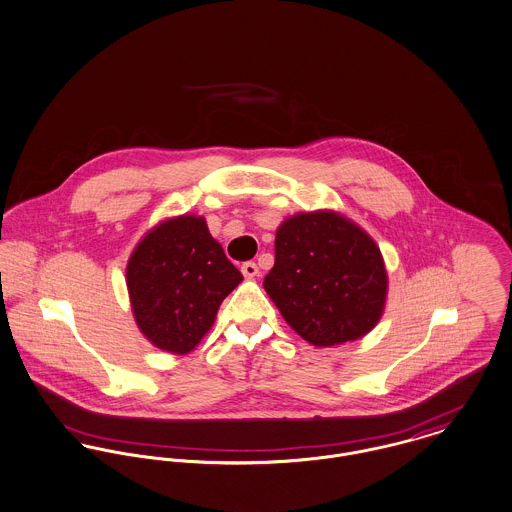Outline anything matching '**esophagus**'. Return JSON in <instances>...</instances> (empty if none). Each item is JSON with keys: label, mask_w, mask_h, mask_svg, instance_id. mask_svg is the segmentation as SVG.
<instances>
[{"label": "esophagus", "mask_w": 512, "mask_h": 512, "mask_svg": "<svg viewBox=\"0 0 512 512\" xmlns=\"http://www.w3.org/2000/svg\"><path fill=\"white\" fill-rule=\"evenodd\" d=\"M241 273H243V277L253 279V277H257V275H259V267H257V263L247 261V263H243V265H241Z\"/></svg>", "instance_id": "1"}]
</instances>
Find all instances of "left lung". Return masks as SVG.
<instances>
[{"mask_svg": "<svg viewBox=\"0 0 512 512\" xmlns=\"http://www.w3.org/2000/svg\"><path fill=\"white\" fill-rule=\"evenodd\" d=\"M263 286L288 326L318 347L365 336L381 318L387 273L379 247L334 212L298 214L275 239Z\"/></svg>", "mask_w": 512, "mask_h": 512, "instance_id": "left-lung-1", "label": "left lung"}]
</instances>
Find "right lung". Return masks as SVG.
I'll return each instance as SVG.
<instances>
[{
	"label": "right lung",
	"instance_id": "add662e5",
	"mask_svg": "<svg viewBox=\"0 0 512 512\" xmlns=\"http://www.w3.org/2000/svg\"><path fill=\"white\" fill-rule=\"evenodd\" d=\"M204 218L180 216L145 235L127 263V288L139 330L157 347L188 353L241 283Z\"/></svg>",
	"mask_w": 512,
	"mask_h": 512
}]
</instances>
